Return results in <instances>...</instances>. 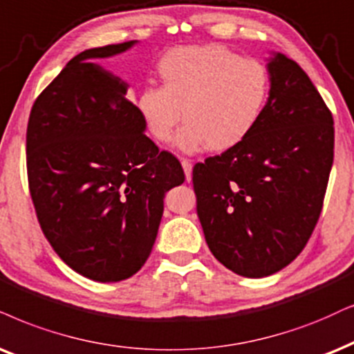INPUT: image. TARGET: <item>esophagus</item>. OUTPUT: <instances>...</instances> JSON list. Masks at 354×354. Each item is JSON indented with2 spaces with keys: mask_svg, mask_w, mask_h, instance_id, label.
<instances>
[{
  "mask_svg": "<svg viewBox=\"0 0 354 354\" xmlns=\"http://www.w3.org/2000/svg\"><path fill=\"white\" fill-rule=\"evenodd\" d=\"M181 165H183V169H185V176H186V181L189 183L191 178H192V165L187 158H181Z\"/></svg>",
  "mask_w": 354,
  "mask_h": 354,
  "instance_id": "esophagus-1",
  "label": "esophagus"
}]
</instances>
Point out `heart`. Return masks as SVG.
Listing matches in <instances>:
<instances>
[{
    "mask_svg": "<svg viewBox=\"0 0 354 354\" xmlns=\"http://www.w3.org/2000/svg\"><path fill=\"white\" fill-rule=\"evenodd\" d=\"M158 75L162 86L142 88L137 111L158 142L171 138L183 114L174 144L185 153L235 149L261 120L271 93L261 62L217 44L171 48L160 58Z\"/></svg>",
    "mask_w": 354,
    "mask_h": 354,
    "instance_id": "b5f03b06",
    "label": "heart"
}]
</instances>
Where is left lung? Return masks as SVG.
Instances as JSON below:
<instances>
[{"mask_svg": "<svg viewBox=\"0 0 354 354\" xmlns=\"http://www.w3.org/2000/svg\"><path fill=\"white\" fill-rule=\"evenodd\" d=\"M266 68L271 93L254 131L192 169L207 247L245 277L274 274L302 252L333 165V118L314 83L284 53Z\"/></svg>", "mask_w": 354, "mask_h": 354, "instance_id": "obj_1", "label": "left lung"}]
</instances>
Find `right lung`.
I'll list each match as a JSON object with an SVG mask.
<instances>
[{"label":"right lung","mask_w":354,"mask_h":354,"mask_svg":"<svg viewBox=\"0 0 354 354\" xmlns=\"http://www.w3.org/2000/svg\"><path fill=\"white\" fill-rule=\"evenodd\" d=\"M137 40L73 57L30 109L28 178L40 229L71 270L100 283L145 265L165 194L185 181L176 156L145 136L129 83L95 64Z\"/></svg>","instance_id":"obj_1"}]
</instances>
